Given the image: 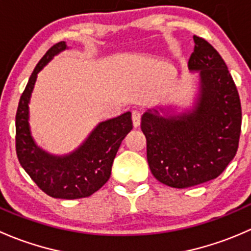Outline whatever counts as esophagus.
<instances>
[{"label": "esophagus", "mask_w": 251, "mask_h": 251, "mask_svg": "<svg viewBox=\"0 0 251 251\" xmlns=\"http://www.w3.org/2000/svg\"><path fill=\"white\" fill-rule=\"evenodd\" d=\"M131 118H133V125L134 126H139V125H140V118H141V113L139 112V111L134 110L133 112H131Z\"/></svg>", "instance_id": "obj_1"}]
</instances>
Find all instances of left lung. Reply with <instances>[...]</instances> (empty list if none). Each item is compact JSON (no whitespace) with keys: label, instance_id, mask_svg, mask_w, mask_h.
<instances>
[{"label":"left lung","instance_id":"obj_1","mask_svg":"<svg viewBox=\"0 0 251 251\" xmlns=\"http://www.w3.org/2000/svg\"><path fill=\"white\" fill-rule=\"evenodd\" d=\"M193 41L188 60V70L198 72L193 106L182 112L158 107L141 117L151 173L175 188L218 177L236 156L241 135V100L224 59L203 38Z\"/></svg>","mask_w":251,"mask_h":251}]
</instances>
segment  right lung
<instances>
[{
	"label": "right lung",
	"instance_id": "right-lung-1",
	"mask_svg": "<svg viewBox=\"0 0 251 251\" xmlns=\"http://www.w3.org/2000/svg\"><path fill=\"white\" fill-rule=\"evenodd\" d=\"M68 48L65 42L49 48L30 76L15 116V147L22 167L43 192L53 198L78 200L92 196L110 179L113 159L133 129V122L129 111L100 122L75 151L61 156L49 153L36 144L30 129L29 104L37 75Z\"/></svg>",
	"mask_w": 251,
	"mask_h": 251
}]
</instances>
